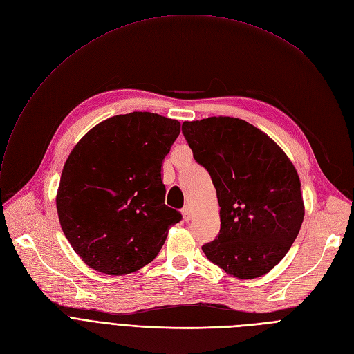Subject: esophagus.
<instances>
[{
	"mask_svg": "<svg viewBox=\"0 0 354 354\" xmlns=\"http://www.w3.org/2000/svg\"><path fill=\"white\" fill-rule=\"evenodd\" d=\"M181 214H183V218L186 222H190L192 221V217H193V210H192V207L190 206H184L183 207V210H181Z\"/></svg>",
	"mask_w": 354,
	"mask_h": 354,
	"instance_id": "1",
	"label": "esophagus"
}]
</instances>
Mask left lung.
<instances>
[{"label":"left lung","mask_w":354,"mask_h":354,"mask_svg":"<svg viewBox=\"0 0 354 354\" xmlns=\"http://www.w3.org/2000/svg\"><path fill=\"white\" fill-rule=\"evenodd\" d=\"M194 160L209 171L221 207L217 238L201 246L230 277L254 279L287 255L304 221L294 164L252 124L230 116L183 122Z\"/></svg>","instance_id":"1"}]
</instances>
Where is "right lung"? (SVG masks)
<instances>
[{
	"mask_svg": "<svg viewBox=\"0 0 354 354\" xmlns=\"http://www.w3.org/2000/svg\"><path fill=\"white\" fill-rule=\"evenodd\" d=\"M177 120L116 115L93 127L67 157L56 196L66 239L89 268L128 275L153 261L181 214L164 205L162 160Z\"/></svg>",
	"mask_w": 354,
	"mask_h": 354,
	"instance_id": "obj_1",
	"label": "right lung"
}]
</instances>
